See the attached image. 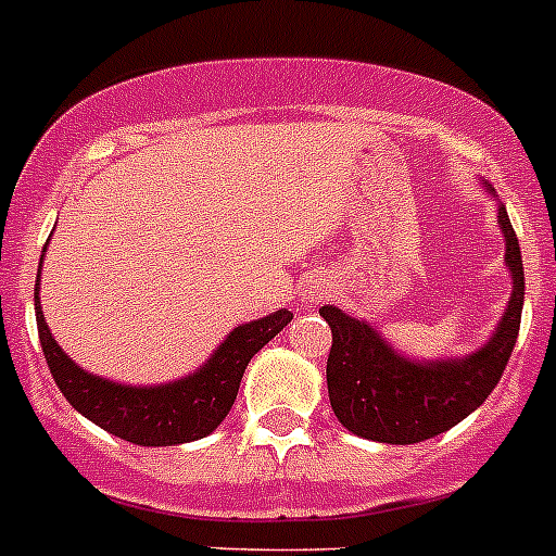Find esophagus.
Masks as SVG:
<instances>
[{"label":"esophagus","mask_w":556,"mask_h":556,"mask_svg":"<svg viewBox=\"0 0 556 556\" xmlns=\"http://www.w3.org/2000/svg\"><path fill=\"white\" fill-rule=\"evenodd\" d=\"M323 292H325V289H319V287L308 289V292H305V300H308V303H317L319 294H323Z\"/></svg>","instance_id":"1"}]
</instances>
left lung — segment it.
Instances as JSON below:
<instances>
[{
    "mask_svg": "<svg viewBox=\"0 0 556 556\" xmlns=\"http://www.w3.org/2000/svg\"><path fill=\"white\" fill-rule=\"evenodd\" d=\"M488 192L493 187L488 185ZM504 262L513 275V294L491 339L463 358L414 361L400 355L378 330L323 305L319 317L330 325L328 396L336 419L350 432L380 444H419L441 435L475 414L502 378L516 348L523 308V264L507 208L498 203Z\"/></svg>",
    "mask_w": 556,
    "mask_h": 556,
    "instance_id": "8db88e82",
    "label": "left lung"
}]
</instances>
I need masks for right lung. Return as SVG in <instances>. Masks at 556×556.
<instances>
[{"label": "right lung", "mask_w": 556, "mask_h": 556, "mask_svg": "<svg viewBox=\"0 0 556 556\" xmlns=\"http://www.w3.org/2000/svg\"><path fill=\"white\" fill-rule=\"evenodd\" d=\"M38 289L40 269L35 283V323H38L46 364L58 389L85 419L140 446L190 444L217 430L237 400L244 366L251 364L253 355L269 339H275L292 323V314L281 308L269 317L233 328L215 355L187 378L162 386H121L106 378H96L63 353L40 312Z\"/></svg>", "instance_id": "right-lung-1"}]
</instances>
